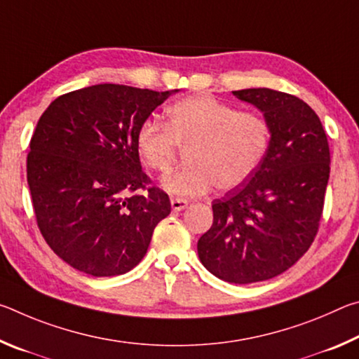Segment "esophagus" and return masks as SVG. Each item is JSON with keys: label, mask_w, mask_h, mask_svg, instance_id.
Returning a JSON list of instances; mask_svg holds the SVG:
<instances>
[{"label": "esophagus", "mask_w": 359, "mask_h": 359, "mask_svg": "<svg viewBox=\"0 0 359 359\" xmlns=\"http://www.w3.org/2000/svg\"><path fill=\"white\" fill-rule=\"evenodd\" d=\"M187 205H188L187 199H180V198H172V199H171V208H172V210H175V212L184 210V209L187 208Z\"/></svg>", "instance_id": "esophagus-1"}]
</instances>
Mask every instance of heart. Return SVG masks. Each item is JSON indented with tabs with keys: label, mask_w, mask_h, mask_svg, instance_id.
<instances>
[{
	"label": "heart",
	"mask_w": 359,
	"mask_h": 359,
	"mask_svg": "<svg viewBox=\"0 0 359 359\" xmlns=\"http://www.w3.org/2000/svg\"><path fill=\"white\" fill-rule=\"evenodd\" d=\"M271 126L263 115L238 109L209 95H196L168 109V125L144 120L136 149L144 165L160 174L172 168L180 147L190 165L166 175L163 190L196 198L217 184L234 190L257 171L269 147Z\"/></svg>",
	"instance_id": "heart-1"
}]
</instances>
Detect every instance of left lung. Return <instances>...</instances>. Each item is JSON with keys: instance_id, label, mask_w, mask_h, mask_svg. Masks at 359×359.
<instances>
[{"instance_id": "8db88e82", "label": "left lung", "mask_w": 359, "mask_h": 359, "mask_svg": "<svg viewBox=\"0 0 359 359\" xmlns=\"http://www.w3.org/2000/svg\"><path fill=\"white\" fill-rule=\"evenodd\" d=\"M263 114L269 147L244 185L212 203L214 223L198 241L210 274L255 283L290 269L315 239L330 179V145L318 115L271 88L233 92Z\"/></svg>"}]
</instances>
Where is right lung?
<instances>
[{"instance_id": "right-lung-1", "label": "right lung", "mask_w": 359, "mask_h": 359, "mask_svg": "<svg viewBox=\"0 0 359 359\" xmlns=\"http://www.w3.org/2000/svg\"><path fill=\"white\" fill-rule=\"evenodd\" d=\"M179 90L98 83L60 96L36 125L27 179L38 226L65 263L93 277L121 276L147 253L171 212L136 149L144 120Z\"/></svg>"}]
</instances>
